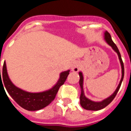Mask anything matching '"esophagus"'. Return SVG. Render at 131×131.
Instances as JSON below:
<instances>
[{"instance_id":"esophagus-1","label":"esophagus","mask_w":131,"mask_h":131,"mask_svg":"<svg viewBox=\"0 0 131 131\" xmlns=\"http://www.w3.org/2000/svg\"><path fill=\"white\" fill-rule=\"evenodd\" d=\"M71 69L73 72H78L80 70V62L78 61H74L71 65Z\"/></svg>"}]
</instances>
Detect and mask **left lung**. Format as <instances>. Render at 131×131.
<instances>
[{"instance_id": "obj_1", "label": "left lung", "mask_w": 131, "mask_h": 131, "mask_svg": "<svg viewBox=\"0 0 131 131\" xmlns=\"http://www.w3.org/2000/svg\"><path fill=\"white\" fill-rule=\"evenodd\" d=\"M104 39L105 40V41L109 45L112 47V49H114V51H116V53H118V58H119V60H120V64H121V68H122V78H121V80H120V82L118 84V87L116 88V90H115L114 93L112 94V95L109 96L108 98L105 99L103 100L102 101L100 102H95L92 101L91 100L88 99V98L86 97V96L84 94V88H83V84H84V76H83V74H82V72H80L79 73V75H80V86L81 88V94H80V105L82 106V107L85 109V110H91V111H98V110H101V109H103L107 106L109 104L111 103V102L114 100V99L115 98V96H116L117 93H118V90L120 89V86H121V84H122V80H123V78H124V64H123V62H122V58H121V55H120V53L119 50H118V47L116 45V44L114 43L112 39V37H111V35L107 31L105 32V34H104Z\"/></svg>"}]
</instances>
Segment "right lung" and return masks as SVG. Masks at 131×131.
<instances>
[{
  "label": "right lung",
  "instance_id": "1",
  "mask_svg": "<svg viewBox=\"0 0 131 131\" xmlns=\"http://www.w3.org/2000/svg\"><path fill=\"white\" fill-rule=\"evenodd\" d=\"M69 72L70 70L62 72L60 74V78L57 83L51 89L41 92H28L17 88L12 83L7 73V66L5 61L3 64L2 75H1L0 69V84L3 81V86L5 85L9 95L21 107L28 111H37L45 107L53 101L60 87L64 84L67 80Z\"/></svg>",
  "mask_w": 131,
  "mask_h": 131
}]
</instances>
